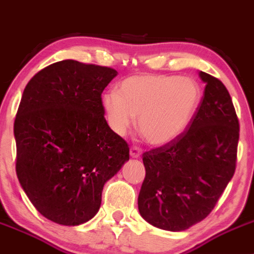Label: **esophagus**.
<instances>
[{"label": "esophagus", "instance_id": "obj_1", "mask_svg": "<svg viewBox=\"0 0 254 254\" xmlns=\"http://www.w3.org/2000/svg\"><path fill=\"white\" fill-rule=\"evenodd\" d=\"M130 156H131L132 159H139V157L141 156V149H139V147L136 146L130 147Z\"/></svg>", "mask_w": 254, "mask_h": 254}]
</instances>
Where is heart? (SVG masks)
Instances as JSON below:
<instances>
[{
  "label": "heart",
  "instance_id": "heart-1",
  "mask_svg": "<svg viewBox=\"0 0 254 254\" xmlns=\"http://www.w3.org/2000/svg\"><path fill=\"white\" fill-rule=\"evenodd\" d=\"M202 100V89L189 77L162 74L132 75L118 93L103 95L109 127L123 136L137 118L140 132L149 144L164 146L185 134Z\"/></svg>",
  "mask_w": 254,
  "mask_h": 254
}]
</instances>
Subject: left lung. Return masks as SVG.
<instances>
[{
	"mask_svg": "<svg viewBox=\"0 0 254 254\" xmlns=\"http://www.w3.org/2000/svg\"><path fill=\"white\" fill-rule=\"evenodd\" d=\"M205 92L189 129L171 144L144 152L137 206L150 225L180 232L210 215L233 177L240 124L221 80L200 72Z\"/></svg>",
	"mask_w": 254,
	"mask_h": 254,
	"instance_id": "obj_1",
	"label": "left lung"
}]
</instances>
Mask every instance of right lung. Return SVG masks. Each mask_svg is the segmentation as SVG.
I'll use <instances>...</instances> for the list:
<instances>
[{
	"instance_id": "1",
	"label": "right lung",
	"mask_w": 254,
	"mask_h": 254,
	"mask_svg": "<svg viewBox=\"0 0 254 254\" xmlns=\"http://www.w3.org/2000/svg\"><path fill=\"white\" fill-rule=\"evenodd\" d=\"M117 75L65 59L24 88L13 127L17 177L37 211L58 225L92 220L104 184L129 160V146L112 131L102 103Z\"/></svg>"
}]
</instances>
